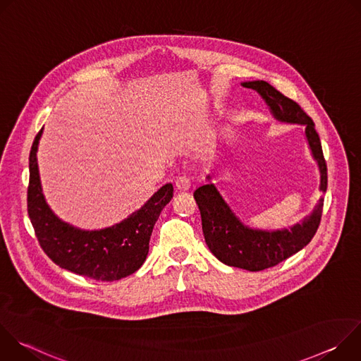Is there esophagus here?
<instances>
[{
	"instance_id": "obj_1",
	"label": "esophagus",
	"mask_w": 361,
	"mask_h": 361,
	"mask_svg": "<svg viewBox=\"0 0 361 361\" xmlns=\"http://www.w3.org/2000/svg\"><path fill=\"white\" fill-rule=\"evenodd\" d=\"M190 187H191V181H190L188 177L181 176V177H178V178L176 180V188H177V190H180V191H188Z\"/></svg>"
}]
</instances>
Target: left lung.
<instances>
[{"label": "left lung", "mask_w": 361, "mask_h": 361, "mask_svg": "<svg viewBox=\"0 0 361 361\" xmlns=\"http://www.w3.org/2000/svg\"><path fill=\"white\" fill-rule=\"evenodd\" d=\"M241 85L259 92L276 120L305 127V138L320 170V190L326 192L327 166L313 120L294 99L281 94L267 81H248ZM194 198L201 214L204 238L210 251L221 263L248 271H262L274 267L304 248L314 237L323 212V198H320L313 213L301 223L288 230L264 231L243 224L212 183L198 187L194 191Z\"/></svg>", "instance_id": "1"}]
</instances>
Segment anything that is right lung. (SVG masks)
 Segmentation results:
<instances>
[{"label":"right lung","mask_w":361,"mask_h":361,"mask_svg":"<svg viewBox=\"0 0 361 361\" xmlns=\"http://www.w3.org/2000/svg\"><path fill=\"white\" fill-rule=\"evenodd\" d=\"M42 130L30 151L28 216L44 252L61 269L97 280L114 281L135 273L147 259L149 237L161 210L173 198V184L163 185L126 220L102 230H80L61 221L44 198L37 149Z\"/></svg>","instance_id":"obj_1"}]
</instances>
